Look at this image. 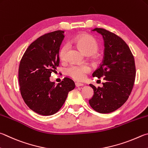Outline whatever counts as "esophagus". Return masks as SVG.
<instances>
[{"label": "esophagus", "mask_w": 148, "mask_h": 148, "mask_svg": "<svg viewBox=\"0 0 148 148\" xmlns=\"http://www.w3.org/2000/svg\"><path fill=\"white\" fill-rule=\"evenodd\" d=\"M75 85H76V87H81V86H83V83L76 82V83H75Z\"/></svg>", "instance_id": "1"}]
</instances>
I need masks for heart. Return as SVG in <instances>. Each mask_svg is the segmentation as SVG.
Here are the masks:
<instances>
[{"label":"heart","mask_w":148,"mask_h":148,"mask_svg":"<svg viewBox=\"0 0 148 148\" xmlns=\"http://www.w3.org/2000/svg\"><path fill=\"white\" fill-rule=\"evenodd\" d=\"M74 41L87 55L94 54L98 50V42L92 36L89 35L77 36L75 37ZM69 48V44L65 43L59 51V57L62 61L66 60ZM90 66L87 64H72L66 69V72L74 79L82 81L85 79L86 74L90 72Z\"/></svg>","instance_id":"heart-1"}]
</instances>
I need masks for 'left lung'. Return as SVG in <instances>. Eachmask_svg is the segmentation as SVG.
I'll return each instance as SVG.
<instances>
[{"label": "left lung", "instance_id": "obj_1", "mask_svg": "<svg viewBox=\"0 0 148 148\" xmlns=\"http://www.w3.org/2000/svg\"><path fill=\"white\" fill-rule=\"evenodd\" d=\"M92 31L100 34L104 40V56L102 63L92 76L103 77V87L93 88L89 100L91 107L100 113H109L124 104L133 88L136 76L135 59L130 47L117 35L103 28Z\"/></svg>", "mask_w": 148, "mask_h": 148}]
</instances>
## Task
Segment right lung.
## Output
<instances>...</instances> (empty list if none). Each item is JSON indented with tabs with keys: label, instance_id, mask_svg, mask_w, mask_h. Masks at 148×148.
<instances>
[{
	"label": "right lung",
	"instance_id": "add662e5",
	"mask_svg": "<svg viewBox=\"0 0 148 148\" xmlns=\"http://www.w3.org/2000/svg\"><path fill=\"white\" fill-rule=\"evenodd\" d=\"M64 31L43 35L25 51L18 68L21 96L32 111L44 116L57 112L65 103L70 91L75 88L73 80L65 77L55 85L50 81L52 72L60 65L59 51Z\"/></svg>",
	"mask_w": 148,
	"mask_h": 148
}]
</instances>
